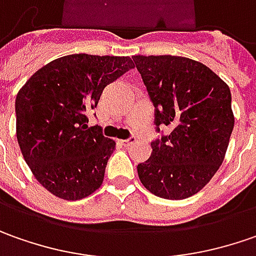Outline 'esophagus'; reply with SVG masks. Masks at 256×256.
Wrapping results in <instances>:
<instances>
[{
  "instance_id": "34e87169",
  "label": "esophagus",
  "mask_w": 256,
  "mask_h": 256,
  "mask_svg": "<svg viewBox=\"0 0 256 256\" xmlns=\"http://www.w3.org/2000/svg\"><path fill=\"white\" fill-rule=\"evenodd\" d=\"M136 142V137L134 136H130L128 138H126V140H122V143H123V146H126V147H128V146H132L133 143Z\"/></svg>"
}]
</instances>
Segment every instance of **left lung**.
<instances>
[{"label": "left lung", "instance_id": "1", "mask_svg": "<svg viewBox=\"0 0 256 256\" xmlns=\"http://www.w3.org/2000/svg\"><path fill=\"white\" fill-rule=\"evenodd\" d=\"M154 106L152 156L137 166L142 184L166 200L197 194L222 164L234 128L231 90L188 58L133 56ZM173 130L164 135L160 127Z\"/></svg>", "mask_w": 256, "mask_h": 256}]
</instances>
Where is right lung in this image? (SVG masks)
I'll return each mask as SVG.
<instances>
[{
  "label": "right lung",
  "mask_w": 256,
  "mask_h": 256,
  "mask_svg": "<svg viewBox=\"0 0 256 256\" xmlns=\"http://www.w3.org/2000/svg\"><path fill=\"white\" fill-rule=\"evenodd\" d=\"M133 69L128 56L74 54L26 80L15 99L16 138L36 180L64 200H82L103 182L114 140L88 128L103 89Z\"/></svg>",
  "instance_id": "add662e5"
}]
</instances>
